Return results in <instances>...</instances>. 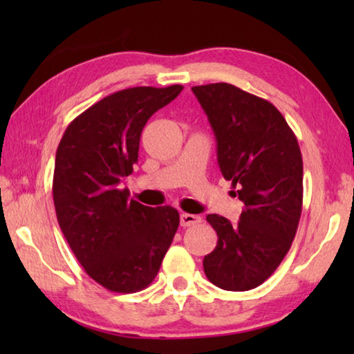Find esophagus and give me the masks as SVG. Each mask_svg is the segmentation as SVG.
<instances>
[{
    "mask_svg": "<svg viewBox=\"0 0 354 354\" xmlns=\"http://www.w3.org/2000/svg\"><path fill=\"white\" fill-rule=\"evenodd\" d=\"M179 221H181V226H192V225H196L200 223L201 221V217H198V215H194V214H181V218H179Z\"/></svg>",
    "mask_w": 354,
    "mask_h": 354,
    "instance_id": "34e87169",
    "label": "esophagus"
}]
</instances>
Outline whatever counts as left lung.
<instances>
[{
  "instance_id": "8db88e82",
  "label": "left lung",
  "mask_w": 354,
  "mask_h": 354,
  "mask_svg": "<svg viewBox=\"0 0 354 354\" xmlns=\"http://www.w3.org/2000/svg\"><path fill=\"white\" fill-rule=\"evenodd\" d=\"M192 91L217 139L221 175L243 203L234 225L217 214L206 217L218 242L203 267L220 289H254L277 270L297 234L303 207L298 140L270 101L226 82Z\"/></svg>"
}]
</instances>
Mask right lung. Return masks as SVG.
Wrapping results in <instances>:
<instances>
[{"instance_id": "add662e5", "label": "right lung", "mask_w": 354, "mask_h": 354, "mask_svg": "<svg viewBox=\"0 0 354 354\" xmlns=\"http://www.w3.org/2000/svg\"><path fill=\"white\" fill-rule=\"evenodd\" d=\"M183 86L131 87L71 122L53 176L59 226L84 270L107 290L133 293L153 283L179 226L175 207H148L120 189L139 158L142 129Z\"/></svg>"}]
</instances>
